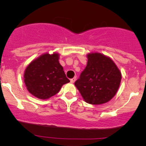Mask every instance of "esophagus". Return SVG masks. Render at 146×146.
I'll return each instance as SVG.
<instances>
[{
  "label": "esophagus",
  "instance_id": "esophagus-1",
  "mask_svg": "<svg viewBox=\"0 0 146 146\" xmlns=\"http://www.w3.org/2000/svg\"><path fill=\"white\" fill-rule=\"evenodd\" d=\"M75 80H76V78H75V77H74V78H73L71 79V82L72 84H73L75 82Z\"/></svg>",
  "mask_w": 146,
  "mask_h": 146
}]
</instances>
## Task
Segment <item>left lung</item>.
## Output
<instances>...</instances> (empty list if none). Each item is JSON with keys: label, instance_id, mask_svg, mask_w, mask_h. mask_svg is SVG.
Here are the masks:
<instances>
[{"label": "left lung", "instance_id": "left-lung-1", "mask_svg": "<svg viewBox=\"0 0 146 146\" xmlns=\"http://www.w3.org/2000/svg\"><path fill=\"white\" fill-rule=\"evenodd\" d=\"M87 58L86 68L75 82V86L87 103H106L115 96L119 87L121 72L113 60L102 53H88Z\"/></svg>", "mask_w": 146, "mask_h": 146}]
</instances>
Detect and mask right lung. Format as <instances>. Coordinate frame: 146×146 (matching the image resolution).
<instances>
[{"label":"right lung","instance_id":"right-lung-1","mask_svg":"<svg viewBox=\"0 0 146 146\" xmlns=\"http://www.w3.org/2000/svg\"><path fill=\"white\" fill-rule=\"evenodd\" d=\"M58 60V53H44L26 68L24 82L33 96L46 100L56 95L63 84L70 82Z\"/></svg>","mask_w":146,"mask_h":146}]
</instances>
